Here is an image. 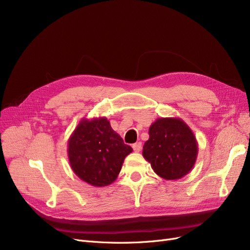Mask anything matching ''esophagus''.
Returning <instances> with one entry per match:
<instances>
[{"label":"esophagus","mask_w":250,"mask_h":250,"mask_svg":"<svg viewBox=\"0 0 250 250\" xmlns=\"http://www.w3.org/2000/svg\"><path fill=\"white\" fill-rule=\"evenodd\" d=\"M132 148H133V151H134L135 153L141 152V149H142V143H135V144H133V145H132Z\"/></svg>","instance_id":"1"}]
</instances>
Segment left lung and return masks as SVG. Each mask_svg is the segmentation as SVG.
Masks as SVG:
<instances>
[{
  "mask_svg": "<svg viewBox=\"0 0 250 250\" xmlns=\"http://www.w3.org/2000/svg\"><path fill=\"white\" fill-rule=\"evenodd\" d=\"M148 135L143 156L155 173L172 181L192 170L198 156V143L182 119L159 118L149 126Z\"/></svg>",
  "mask_w": 250,
  "mask_h": 250,
  "instance_id": "8db88e82",
  "label": "left lung"
}]
</instances>
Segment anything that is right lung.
<instances>
[{"label":"right lung","mask_w":250,"mask_h":250,"mask_svg":"<svg viewBox=\"0 0 250 250\" xmlns=\"http://www.w3.org/2000/svg\"><path fill=\"white\" fill-rule=\"evenodd\" d=\"M132 147L113 130L104 117L83 118L67 143L68 161L75 174L94 187L114 183Z\"/></svg>","instance_id":"1"}]
</instances>
